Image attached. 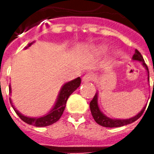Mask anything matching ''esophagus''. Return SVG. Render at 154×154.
I'll return each mask as SVG.
<instances>
[{
  "instance_id": "obj_1",
  "label": "esophagus",
  "mask_w": 154,
  "mask_h": 154,
  "mask_svg": "<svg viewBox=\"0 0 154 154\" xmlns=\"http://www.w3.org/2000/svg\"><path fill=\"white\" fill-rule=\"evenodd\" d=\"M94 79L93 75L91 73H87L85 76L82 77V82H91V81H92Z\"/></svg>"
}]
</instances>
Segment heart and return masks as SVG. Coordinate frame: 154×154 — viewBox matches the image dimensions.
I'll list each match as a JSON object with an SVG mask.
<instances>
[{"instance_id":"b5f03b06","label":"heart","mask_w":154,"mask_h":154,"mask_svg":"<svg viewBox=\"0 0 154 154\" xmlns=\"http://www.w3.org/2000/svg\"><path fill=\"white\" fill-rule=\"evenodd\" d=\"M96 50L98 54H102L104 53H106V51L107 50V47L106 46H100V47H98L96 48Z\"/></svg>"}]
</instances>
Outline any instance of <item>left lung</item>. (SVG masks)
<instances>
[{"instance_id": "obj_1", "label": "left lung", "mask_w": 154, "mask_h": 154, "mask_svg": "<svg viewBox=\"0 0 154 154\" xmlns=\"http://www.w3.org/2000/svg\"><path fill=\"white\" fill-rule=\"evenodd\" d=\"M132 59L134 61H138V62H140V63H141V64L143 65V67H144L146 69V71H147V74H148V82H149V68H148L147 65H146V63H144V60H143V56L137 49H135V53L133 55ZM145 108L146 106L143 107L142 110H140L136 116H133V117L129 118V119H116V118H110L109 116H106V115L100 110V107H99V105H98V91L96 93L95 97H93V99H92L91 101L90 102L91 112V115L93 116L95 121H96L98 125L103 126V127H107V128L121 127V126L127 125H129V124H131V123L134 122L135 120H137L140 116H142V114L143 113Z\"/></svg>"}]
</instances>
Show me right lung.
Here are the masks:
<instances>
[{
  "instance_id": "add662e5",
  "label": "right lung",
  "mask_w": 154,
  "mask_h": 154,
  "mask_svg": "<svg viewBox=\"0 0 154 154\" xmlns=\"http://www.w3.org/2000/svg\"><path fill=\"white\" fill-rule=\"evenodd\" d=\"M35 41H33L25 48V49H27L31 46L32 44H34ZM81 85V78L79 77L75 78L73 80L69 81L66 83H64L62 87H61L59 93L57 95V99L55 103L47 114H45L44 116H38V117H30V116H26L25 115L21 114L19 111L14 106L13 101L10 97V102L11 104L13 109L15 111V113L17 114V116L20 118V119L24 121V122L27 123L28 125H30L35 126V127H45V126H48L53 125L55 122H57L58 119H60L63 113L64 109L66 106V103L68 99V97H70V95L74 91L77 89V87H79ZM9 91H10V94L11 93V86H9Z\"/></svg>"
}]
</instances>
